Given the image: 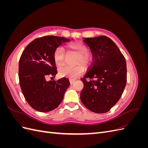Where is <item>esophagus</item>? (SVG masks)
<instances>
[{
	"instance_id": "1",
	"label": "esophagus",
	"mask_w": 148,
	"mask_h": 148,
	"mask_svg": "<svg viewBox=\"0 0 148 148\" xmlns=\"http://www.w3.org/2000/svg\"><path fill=\"white\" fill-rule=\"evenodd\" d=\"M75 79H70V83H71V84H73V82H75Z\"/></svg>"
}]
</instances>
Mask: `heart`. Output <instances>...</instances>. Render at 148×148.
<instances>
[{
  "label": "heart",
  "mask_w": 148,
  "mask_h": 148,
  "mask_svg": "<svg viewBox=\"0 0 148 148\" xmlns=\"http://www.w3.org/2000/svg\"><path fill=\"white\" fill-rule=\"evenodd\" d=\"M67 48L71 52L78 56L76 62V65L82 64L84 66H87L90 62V59L88 56L89 50L87 46L82 42H73L67 44ZM65 51L62 47H59L56 49L53 53V60L58 68L64 65ZM84 69L82 65H79L75 68L63 67L59 69V74L61 77H67L71 79H75L82 75Z\"/></svg>",
  "instance_id": "b5f03b06"
}]
</instances>
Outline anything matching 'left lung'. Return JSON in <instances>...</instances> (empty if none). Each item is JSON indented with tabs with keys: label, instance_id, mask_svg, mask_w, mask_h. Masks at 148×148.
Listing matches in <instances>:
<instances>
[{
	"label": "left lung",
	"instance_id": "left-lung-1",
	"mask_svg": "<svg viewBox=\"0 0 148 148\" xmlns=\"http://www.w3.org/2000/svg\"><path fill=\"white\" fill-rule=\"evenodd\" d=\"M83 42L90 49L93 63L82 79L80 99L89 110L106 113L119 101L126 86V61L117 46L105 36L84 38Z\"/></svg>",
	"mask_w": 148,
	"mask_h": 148
}]
</instances>
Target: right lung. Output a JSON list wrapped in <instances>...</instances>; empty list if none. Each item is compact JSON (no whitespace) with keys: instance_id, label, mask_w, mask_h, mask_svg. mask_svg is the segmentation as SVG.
Returning <instances> with one entry per match:
<instances>
[{"instance_id":"right-lung-1","label":"right lung","mask_w":148,"mask_h":148,"mask_svg":"<svg viewBox=\"0 0 148 148\" xmlns=\"http://www.w3.org/2000/svg\"><path fill=\"white\" fill-rule=\"evenodd\" d=\"M71 40L47 36L34 39L22 53L18 69L20 84L25 99L34 109L47 112L56 109L63 100L70 86L69 79L47 82L46 78L48 75L55 77L57 73L53 60L56 49Z\"/></svg>"}]
</instances>
